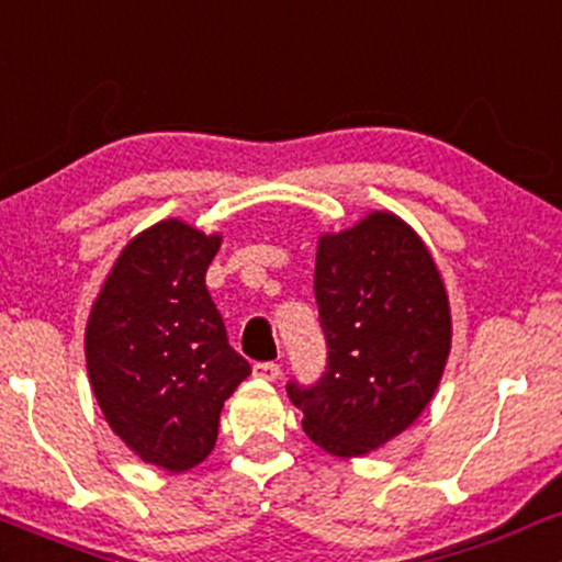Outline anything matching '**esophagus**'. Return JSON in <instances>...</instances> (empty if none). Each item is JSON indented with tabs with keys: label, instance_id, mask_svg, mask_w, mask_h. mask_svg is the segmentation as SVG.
I'll list each match as a JSON object with an SVG mask.
<instances>
[{
	"label": "esophagus",
	"instance_id": "esophagus-1",
	"mask_svg": "<svg viewBox=\"0 0 562 562\" xmlns=\"http://www.w3.org/2000/svg\"><path fill=\"white\" fill-rule=\"evenodd\" d=\"M255 376L257 380H265V382H276L281 376V366L279 363H255Z\"/></svg>",
	"mask_w": 562,
	"mask_h": 562
}]
</instances>
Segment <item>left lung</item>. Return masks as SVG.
<instances>
[{"label": "left lung", "instance_id": "1", "mask_svg": "<svg viewBox=\"0 0 562 562\" xmlns=\"http://www.w3.org/2000/svg\"><path fill=\"white\" fill-rule=\"evenodd\" d=\"M315 300L329 363L318 384L292 382L286 393L318 449L366 457L408 430L443 380L449 292L419 233L374 210L318 236Z\"/></svg>", "mask_w": 562, "mask_h": 562}]
</instances>
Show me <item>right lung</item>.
<instances>
[{"label": "right lung", "instance_id": "1", "mask_svg": "<svg viewBox=\"0 0 562 562\" xmlns=\"http://www.w3.org/2000/svg\"><path fill=\"white\" fill-rule=\"evenodd\" d=\"M220 244V233L178 217L140 231L113 260L87 318V374L100 412L135 457L167 472L210 457L225 401L251 374L204 283Z\"/></svg>", "mask_w": 562, "mask_h": 562}]
</instances>
